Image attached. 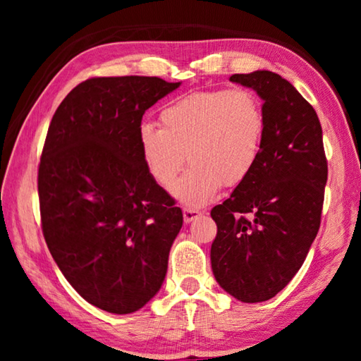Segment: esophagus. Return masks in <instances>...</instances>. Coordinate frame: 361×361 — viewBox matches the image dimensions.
<instances>
[{
  "mask_svg": "<svg viewBox=\"0 0 361 361\" xmlns=\"http://www.w3.org/2000/svg\"><path fill=\"white\" fill-rule=\"evenodd\" d=\"M200 216V212L195 210V209H183V219H185V223H191L194 219H197Z\"/></svg>",
  "mask_w": 361,
  "mask_h": 361,
  "instance_id": "34e87169",
  "label": "esophagus"
}]
</instances>
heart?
I'll return each mask as SVG.
<instances>
[{
	"label": "heart",
	"mask_w": 361,
	"mask_h": 361,
	"mask_svg": "<svg viewBox=\"0 0 361 361\" xmlns=\"http://www.w3.org/2000/svg\"><path fill=\"white\" fill-rule=\"evenodd\" d=\"M161 127L143 122L138 145L146 169L170 189L186 161L191 169L175 186V197L200 207L221 188L239 186L258 166L266 137L261 100L247 89L192 92L169 102Z\"/></svg>",
	"instance_id": "1"
}]
</instances>
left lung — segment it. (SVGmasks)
Here are the masks:
<instances>
[{
	"instance_id": "8db88e82",
	"label": "left lung",
	"mask_w": 361,
	"mask_h": 361,
	"mask_svg": "<svg viewBox=\"0 0 361 361\" xmlns=\"http://www.w3.org/2000/svg\"><path fill=\"white\" fill-rule=\"evenodd\" d=\"M229 81L259 95L266 137L253 173L212 209V271L231 296L262 302L290 283L315 240L328 164L319 116L295 85L266 70Z\"/></svg>"
}]
</instances>
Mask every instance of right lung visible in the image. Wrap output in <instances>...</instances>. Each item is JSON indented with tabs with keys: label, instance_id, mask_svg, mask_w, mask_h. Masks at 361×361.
<instances>
[{
	"label": "right lung",
	"instance_id": "1",
	"mask_svg": "<svg viewBox=\"0 0 361 361\" xmlns=\"http://www.w3.org/2000/svg\"><path fill=\"white\" fill-rule=\"evenodd\" d=\"M181 82L92 78L60 103L38 170L42 234L85 301L132 314L161 290L183 213L146 169L145 111Z\"/></svg>",
	"mask_w": 361,
	"mask_h": 361
}]
</instances>
